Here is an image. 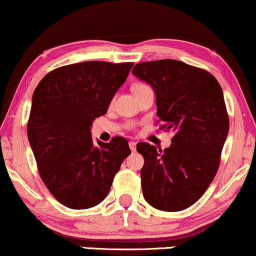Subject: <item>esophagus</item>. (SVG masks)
Instances as JSON below:
<instances>
[{
    "label": "esophagus",
    "instance_id": "obj_1",
    "mask_svg": "<svg viewBox=\"0 0 256 256\" xmlns=\"http://www.w3.org/2000/svg\"><path fill=\"white\" fill-rule=\"evenodd\" d=\"M129 148H130L132 152H135L136 150V144H135L134 141L129 142Z\"/></svg>",
    "mask_w": 256,
    "mask_h": 256
}]
</instances>
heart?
Listing matches in <instances>:
<instances>
[{
  "instance_id": "1",
  "label": "heart",
  "mask_w": 256,
  "mask_h": 256,
  "mask_svg": "<svg viewBox=\"0 0 256 256\" xmlns=\"http://www.w3.org/2000/svg\"><path fill=\"white\" fill-rule=\"evenodd\" d=\"M146 84H134L132 86V90H134V89H138V88H142V87H144Z\"/></svg>"
}]
</instances>
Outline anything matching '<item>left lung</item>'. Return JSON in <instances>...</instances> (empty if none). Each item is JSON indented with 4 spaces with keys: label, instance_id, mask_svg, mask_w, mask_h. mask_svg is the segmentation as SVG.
<instances>
[{
    "label": "left lung",
    "instance_id": "left-lung-1",
    "mask_svg": "<svg viewBox=\"0 0 256 256\" xmlns=\"http://www.w3.org/2000/svg\"><path fill=\"white\" fill-rule=\"evenodd\" d=\"M132 72L152 86L162 128L174 132L164 150L136 146L144 158V198L160 210H184L204 195L220 164L230 130L222 88L208 72L178 60L138 63Z\"/></svg>",
    "mask_w": 256,
    "mask_h": 256
}]
</instances>
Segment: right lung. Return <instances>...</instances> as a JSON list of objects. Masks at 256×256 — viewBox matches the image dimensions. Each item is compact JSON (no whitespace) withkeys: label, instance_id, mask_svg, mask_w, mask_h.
Returning <instances> with one entry per match:
<instances>
[{"label":"right lung","instance_id":"add662e5","mask_svg":"<svg viewBox=\"0 0 256 256\" xmlns=\"http://www.w3.org/2000/svg\"><path fill=\"white\" fill-rule=\"evenodd\" d=\"M132 64L87 61L64 66L48 72L32 94L29 144L43 182L66 207L87 209L104 201L132 152L120 136L94 144L90 128L107 112Z\"/></svg>","mask_w":256,"mask_h":256}]
</instances>
